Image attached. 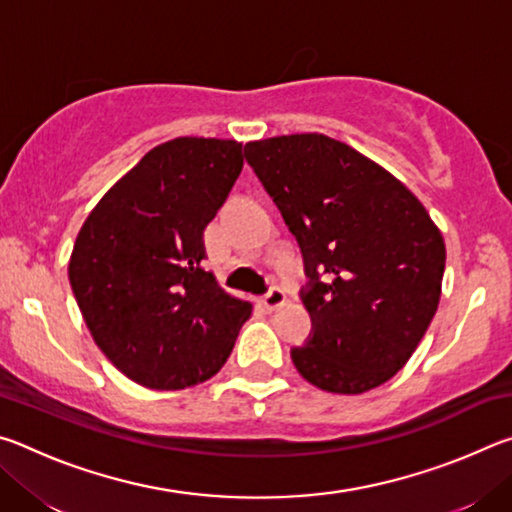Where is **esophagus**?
I'll list each match as a JSON object with an SVG mask.
<instances>
[{
    "label": "esophagus",
    "instance_id": "1",
    "mask_svg": "<svg viewBox=\"0 0 512 512\" xmlns=\"http://www.w3.org/2000/svg\"><path fill=\"white\" fill-rule=\"evenodd\" d=\"M264 305L271 311L284 307V305H287V293H284L280 287L268 289V293L264 296Z\"/></svg>",
    "mask_w": 512,
    "mask_h": 512
}]
</instances>
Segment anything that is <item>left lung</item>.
<instances>
[{
	"label": "left lung",
	"instance_id": "left-lung-1",
	"mask_svg": "<svg viewBox=\"0 0 512 512\" xmlns=\"http://www.w3.org/2000/svg\"><path fill=\"white\" fill-rule=\"evenodd\" d=\"M244 153L305 257L314 334L291 350L293 366L327 393L386 384L438 309V225L393 173L327 135L268 137Z\"/></svg>",
	"mask_w": 512,
	"mask_h": 512
}]
</instances>
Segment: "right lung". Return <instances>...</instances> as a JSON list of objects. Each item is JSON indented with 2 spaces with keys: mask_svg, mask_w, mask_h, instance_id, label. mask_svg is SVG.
<instances>
[{
  "mask_svg": "<svg viewBox=\"0 0 512 512\" xmlns=\"http://www.w3.org/2000/svg\"><path fill=\"white\" fill-rule=\"evenodd\" d=\"M244 167L241 142L155 146L88 214L69 284L94 343L135 384L180 391L214 377L253 305L205 271L203 232Z\"/></svg>",
  "mask_w": 512,
  "mask_h": 512,
  "instance_id": "obj_1",
  "label": "right lung"
}]
</instances>
